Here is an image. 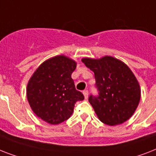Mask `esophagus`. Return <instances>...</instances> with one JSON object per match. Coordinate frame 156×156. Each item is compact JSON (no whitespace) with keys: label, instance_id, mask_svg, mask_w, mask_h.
Listing matches in <instances>:
<instances>
[{"label":"esophagus","instance_id":"obj_1","mask_svg":"<svg viewBox=\"0 0 156 156\" xmlns=\"http://www.w3.org/2000/svg\"><path fill=\"white\" fill-rule=\"evenodd\" d=\"M83 94H84L85 99H87V98H88V90H84V91H83Z\"/></svg>","mask_w":156,"mask_h":156}]
</instances>
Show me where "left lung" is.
Instances as JSON below:
<instances>
[{
    "label": "left lung",
    "mask_w": 156,
    "mask_h": 156,
    "mask_svg": "<svg viewBox=\"0 0 156 156\" xmlns=\"http://www.w3.org/2000/svg\"><path fill=\"white\" fill-rule=\"evenodd\" d=\"M94 72L98 95L91 94L88 101L101 122L109 126L122 124L134 113L140 101V87L131 70L111 56L99 59L82 58Z\"/></svg>",
    "instance_id": "1"
}]
</instances>
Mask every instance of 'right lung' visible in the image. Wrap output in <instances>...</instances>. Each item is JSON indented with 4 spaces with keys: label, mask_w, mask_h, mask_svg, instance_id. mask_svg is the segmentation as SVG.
Segmentation results:
<instances>
[{
    "label": "right lung",
    "mask_w": 156,
    "mask_h": 156,
    "mask_svg": "<svg viewBox=\"0 0 156 156\" xmlns=\"http://www.w3.org/2000/svg\"><path fill=\"white\" fill-rule=\"evenodd\" d=\"M74 60L64 55L47 59L34 72L27 84V99L36 115L50 124H59L70 118L83 93L76 89L71 75Z\"/></svg>",
    "instance_id": "1"
}]
</instances>
